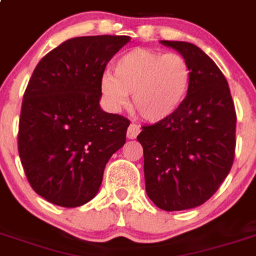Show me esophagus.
<instances>
[{
	"label": "esophagus",
	"instance_id": "1",
	"mask_svg": "<svg viewBox=\"0 0 256 256\" xmlns=\"http://www.w3.org/2000/svg\"><path fill=\"white\" fill-rule=\"evenodd\" d=\"M139 132H140V128H139L138 124H132L128 128V139H135L136 136H138Z\"/></svg>",
	"mask_w": 256,
	"mask_h": 256
}]
</instances>
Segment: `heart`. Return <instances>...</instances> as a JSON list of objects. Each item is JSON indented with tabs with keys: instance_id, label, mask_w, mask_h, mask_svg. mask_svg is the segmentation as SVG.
<instances>
[{
	"instance_id": "b5f03b06",
	"label": "heart",
	"mask_w": 256,
	"mask_h": 256,
	"mask_svg": "<svg viewBox=\"0 0 256 256\" xmlns=\"http://www.w3.org/2000/svg\"><path fill=\"white\" fill-rule=\"evenodd\" d=\"M192 79L188 61L178 53L134 48L122 53L113 75L100 80L102 100L112 110H121L132 94V105L144 121L164 122L174 117L188 100Z\"/></svg>"
}]
</instances>
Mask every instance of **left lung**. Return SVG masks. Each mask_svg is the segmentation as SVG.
Returning a JSON list of instances; mask_svg holds the SVG:
<instances>
[{
  "instance_id": "obj_1",
  "label": "left lung",
  "mask_w": 256,
  "mask_h": 256,
  "mask_svg": "<svg viewBox=\"0 0 256 256\" xmlns=\"http://www.w3.org/2000/svg\"><path fill=\"white\" fill-rule=\"evenodd\" d=\"M160 42L188 61L190 92L174 117L143 126L136 139L148 198L164 211H182L207 202L229 174L237 116L224 74L204 52L191 42Z\"/></svg>"
}]
</instances>
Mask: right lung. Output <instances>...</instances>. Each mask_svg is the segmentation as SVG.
I'll return each instance as SVG.
<instances>
[{
	"label": "right lung",
	"mask_w": 256,
	"mask_h": 256,
	"mask_svg": "<svg viewBox=\"0 0 256 256\" xmlns=\"http://www.w3.org/2000/svg\"><path fill=\"white\" fill-rule=\"evenodd\" d=\"M128 36L68 38L44 56L23 96L18 150L30 184L61 207L98 194L112 154L130 122L100 108V80Z\"/></svg>",
	"instance_id": "1"
}]
</instances>
